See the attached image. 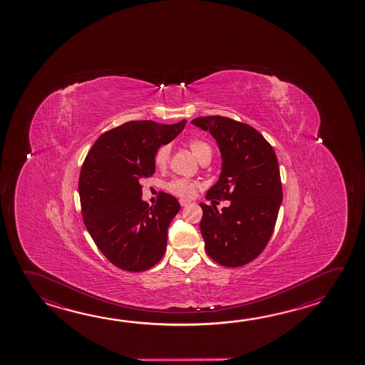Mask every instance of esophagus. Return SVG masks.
<instances>
[{
    "instance_id": "34e87169",
    "label": "esophagus",
    "mask_w": 365,
    "mask_h": 365,
    "mask_svg": "<svg viewBox=\"0 0 365 365\" xmlns=\"http://www.w3.org/2000/svg\"><path fill=\"white\" fill-rule=\"evenodd\" d=\"M180 206H187V205L191 204V201H188V200H180Z\"/></svg>"
}]
</instances>
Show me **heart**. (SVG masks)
Segmentation results:
<instances>
[{
  "mask_svg": "<svg viewBox=\"0 0 365 365\" xmlns=\"http://www.w3.org/2000/svg\"><path fill=\"white\" fill-rule=\"evenodd\" d=\"M188 148L191 150L193 156L198 161L202 160L205 158L211 159V148L210 145L204 140L200 138H193L188 141ZM169 155H170V148L168 145H163L156 150L155 153L154 161L155 165L158 168L167 167L168 161H169ZM167 190L172 192L175 196L182 198H191L197 190V183L192 182V180H183V178H175L170 180L167 185Z\"/></svg>",
  "mask_w": 365,
  "mask_h": 365,
  "instance_id": "1",
  "label": "heart"
}]
</instances>
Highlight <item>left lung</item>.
Listing matches in <instances>:
<instances>
[{
  "label": "left lung",
  "instance_id": "1",
  "mask_svg": "<svg viewBox=\"0 0 365 365\" xmlns=\"http://www.w3.org/2000/svg\"><path fill=\"white\" fill-rule=\"evenodd\" d=\"M191 123L214 137L222 155V172L206 200H230L222 211L200 204L205 249L223 267H241L262 254L274 230L283 197L274 150L256 129L225 116Z\"/></svg>",
  "mask_w": 365,
  "mask_h": 365
}]
</instances>
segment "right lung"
<instances>
[{
	"instance_id": "1",
	"label": "right lung",
	"mask_w": 365,
	"mask_h": 365,
	"mask_svg": "<svg viewBox=\"0 0 365 365\" xmlns=\"http://www.w3.org/2000/svg\"><path fill=\"white\" fill-rule=\"evenodd\" d=\"M185 123H125L100 135L84 160L78 185L84 225L118 268L148 270L167 250L168 227L180 202L161 192L150 207L140 182L155 173L156 150L173 141Z\"/></svg>"
}]
</instances>
